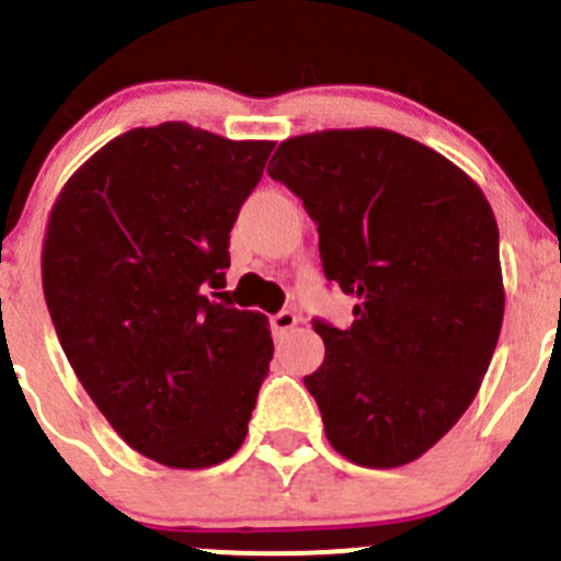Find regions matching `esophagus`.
Instances as JSON below:
<instances>
[{
	"label": "esophagus",
	"mask_w": 561,
	"mask_h": 561,
	"mask_svg": "<svg viewBox=\"0 0 561 561\" xmlns=\"http://www.w3.org/2000/svg\"><path fill=\"white\" fill-rule=\"evenodd\" d=\"M296 325H298V314L290 312V309H282L279 314L271 317V331H274L276 339H282L287 331H293Z\"/></svg>",
	"instance_id": "1"
}]
</instances>
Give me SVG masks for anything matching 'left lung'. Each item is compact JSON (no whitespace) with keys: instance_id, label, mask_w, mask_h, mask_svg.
I'll return each instance as SVG.
<instances>
[{"instance_id":"obj_1","label":"left lung","mask_w":561,"mask_h":561,"mask_svg":"<svg viewBox=\"0 0 561 561\" xmlns=\"http://www.w3.org/2000/svg\"><path fill=\"white\" fill-rule=\"evenodd\" d=\"M268 175L317 222L325 279L358 298L347 331L314 320L325 360L304 386L328 443L358 467L415 461L472 404L502 331L500 228L483 190L380 127L287 138Z\"/></svg>"}]
</instances>
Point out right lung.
<instances>
[{
	"mask_svg": "<svg viewBox=\"0 0 561 561\" xmlns=\"http://www.w3.org/2000/svg\"><path fill=\"white\" fill-rule=\"evenodd\" d=\"M271 149L186 122L129 129L50 208L43 293L61 350L118 437L171 469L241 448L274 358L265 314L208 296Z\"/></svg>",
	"mask_w": 561,
	"mask_h": 561,
	"instance_id": "right-lung-1",
	"label": "right lung"
}]
</instances>
